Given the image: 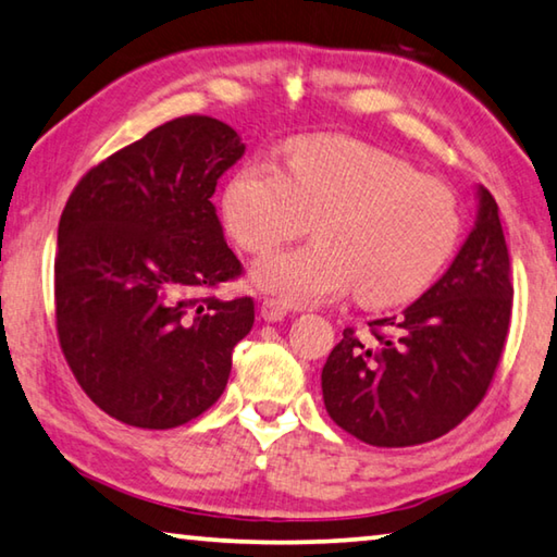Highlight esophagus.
Returning a JSON list of instances; mask_svg holds the SVG:
<instances>
[{"label": "esophagus", "instance_id": "obj_1", "mask_svg": "<svg viewBox=\"0 0 557 557\" xmlns=\"http://www.w3.org/2000/svg\"><path fill=\"white\" fill-rule=\"evenodd\" d=\"M287 310H289V307L277 297L262 299V305H260V314H262L264 322H282L287 317Z\"/></svg>", "mask_w": 557, "mask_h": 557}]
</instances>
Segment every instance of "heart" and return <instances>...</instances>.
<instances>
[{
    "instance_id": "heart-1",
    "label": "heart",
    "mask_w": 557,
    "mask_h": 557,
    "mask_svg": "<svg viewBox=\"0 0 557 557\" xmlns=\"http://www.w3.org/2000/svg\"><path fill=\"white\" fill-rule=\"evenodd\" d=\"M225 231L250 255L293 240L314 218L317 240L270 255L255 285L285 305H310L351 287L367 307L417 297L451 258L461 235L454 188L409 161L342 134L299 136L285 171L247 161L220 196Z\"/></svg>"
}]
</instances>
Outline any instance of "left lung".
Segmentation results:
<instances>
[{
  "label": "left lung",
  "mask_w": 557,
  "mask_h": 557,
  "mask_svg": "<svg viewBox=\"0 0 557 557\" xmlns=\"http://www.w3.org/2000/svg\"><path fill=\"white\" fill-rule=\"evenodd\" d=\"M475 227L451 268L401 314L355 326L326 357L324 406L369 446L426 444L483 401L506 347L513 275L496 198L481 188Z\"/></svg>",
  "instance_id": "obj_1"
}]
</instances>
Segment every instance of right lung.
<instances>
[{
	"mask_svg": "<svg viewBox=\"0 0 557 557\" xmlns=\"http://www.w3.org/2000/svg\"><path fill=\"white\" fill-rule=\"evenodd\" d=\"M243 153L227 123L190 113L94 165L66 200L59 347L88 399L128 426L175 429L208 411L252 330V297H215L243 264L210 200Z\"/></svg>",
	"mask_w": 557,
	"mask_h": 557,
	"instance_id": "obj_1",
	"label": "right lung"
}]
</instances>
